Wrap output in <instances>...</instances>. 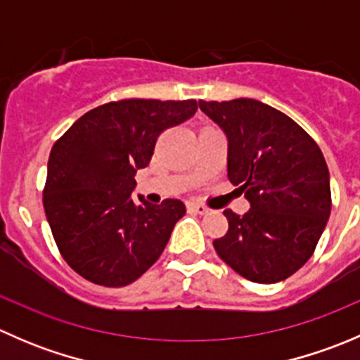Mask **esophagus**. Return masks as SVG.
<instances>
[{
	"mask_svg": "<svg viewBox=\"0 0 360 360\" xmlns=\"http://www.w3.org/2000/svg\"><path fill=\"white\" fill-rule=\"evenodd\" d=\"M188 209H190L191 212H195V214H200V216H205V214L210 212V210L207 209L205 205H202V203H197V202L188 203Z\"/></svg>",
	"mask_w": 360,
	"mask_h": 360,
	"instance_id": "1",
	"label": "esophagus"
}]
</instances>
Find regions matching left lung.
Here are the masks:
<instances>
[{"label": "left lung", "mask_w": 360, "mask_h": 360, "mask_svg": "<svg viewBox=\"0 0 360 360\" xmlns=\"http://www.w3.org/2000/svg\"><path fill=\"white\" fill-rule=\"evenodd\" d=\"M198 106L226 136L228 177L250 203L244 216L224 210L230 228L214 249L250 282L291 277L310 259L331 214L324 155L296 122L259 101Z\"/></svg>", "instance_id": "8db88e82"}]
</instances>
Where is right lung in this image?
Returning a JSON list of instances; mask_svg holds the SVG:
<instances>
[{
  "label": "right lung",
  "mask_w": 360,
  "mask_h": 360,
  "mask_svg": "<svg viewBox=\"0 0 360 360\" xmlns=\"http://www.w3.org/2000/svg\"><path fill=\"white\" fill-rule=\"evenodd\" d=\"M197 112V101L127 99L85 112L53 144L43 205L69 266L94 284L137 281L186 214L179 198H132L136 172L165 129Z\"/></svg>",
  "instance_id": "add662e5"
}]
</instances>
